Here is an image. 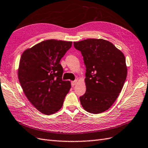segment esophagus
Listing matches in <instances>:
<instances>
[{
  "label": "esophagus",
  "mask_w": 148,
  "mask_h": 148,
  "mask_svg": "<svg viewBox=\"0 0 148 148\" xmlns=\"http://www.w3.org/2000/svg\"><path fill=\"white\" fill-rule=\"evenodd\" d=\"M77 83V80H75L74 81H72L71 82V85L72 86H74L75 84H76Z\"/></svg>",
  "instance_id": "obj_1"
}]
</instances>
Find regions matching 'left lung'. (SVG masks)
I'll use <instances>...</instances> for the list:
<instances>
[{
  "mask_svg": "<svg viewBox=\"0 0 148 148\" xmlns=\"http://www.w3.org/2000/svg\"><path fill=\"white\" fill-rule=\"evenodd\" d=\"M86 67V93L79 98L84 110L99 114L110 108L119 96L127 77L123 53L111 42L88 39L74 42Z\"/></svg>",
  "mask_w": 148,
  "mask_h": 148,
  "instance_id": "obj_1",
  "label": "left lung"
}]
</instances>
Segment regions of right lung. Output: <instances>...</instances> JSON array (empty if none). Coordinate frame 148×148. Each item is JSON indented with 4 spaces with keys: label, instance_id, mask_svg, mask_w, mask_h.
Returning <instances> with one entry per match:
<instances>
[{
    "label": "right lung",
    "instance_id": "1",
    "mask_svg": "<svg viewBox=\"0 0 148 148\" xmlns=\"http://www.w3.org/2000/svg\"><path fill=\"white\" fill-rule=\"evenodd\" d=\"M72 44L46 40L27 49L21 57L18 77L22 90L31 103L44 114L58 112L71 89V82L62 79L60 60Z\"/></svg>",
    "mask_w": 148,
    "mask_h": 148
}]
</instances>
